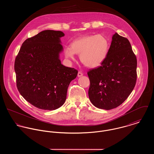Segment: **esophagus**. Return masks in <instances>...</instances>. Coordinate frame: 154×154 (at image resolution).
Segmentation results:
<instances>
[{
    "instance_id": "1",
    "label": "esophagus",
    "mask_w": 154,
    "mask_h": 154,
    "mask_svg": "<svg viewBox=\"0 0 154 154\" xmlns=\"http://www.w3.org/2000/svg\"><path fill=\"white\" fill-rule=\"evenodd\" d=\"M82 75H83V73L81 72H78V77H81Z\"/></svg>"
}]
</instances>
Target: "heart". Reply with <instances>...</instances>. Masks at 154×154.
<instances>
[{
	"mask_svg": "<svg viewBox=\"0 0 154 154\" xmlns=\"http://www.w3.org/2000/svg\"><path fill=\"white\" fill-rule=\"evenodd\" d=\"M109 49L108 40L103 35L84 36L74 40L64 53L67 59L73 60L75 53L80 54L82 63L91 68L100 66L105 60Z\"/></svg>",
	"mask_w": 154,
	"mask_h": 154,
	"instance_id": "1",
	"label": "heart"
}]
</instances>
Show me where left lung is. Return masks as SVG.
Returning a JSON list of instances; mask_svg holds the SVG:
<instances>
[{
	"label": "left lung",
	"mask_w": 154,
	"mask_h": 154,
	"mask_svg": "<svg viewBox=\"0 0 154 154\" xmlns=\"http://www.w3.org/2000/svg\"><path fill=\"white\" fill-rule=\"evenodd\" d=\"M136 68V57L129 41L116 33L104 62L87 72L88 95L92 104L107 110L121 105L134 88Z\"/></svg>",
	"instance_id": "8db88e82"
}]
</instances>
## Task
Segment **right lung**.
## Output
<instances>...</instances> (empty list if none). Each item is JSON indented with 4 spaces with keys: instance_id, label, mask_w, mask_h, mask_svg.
I'll return each mask as SVG.
<instances>
[{
    "instance_id": "obj_1",
    "label": "right lung",
    "mask_w": 154,
    "mask_h": 154,
    "mask_svg": "<svg viewBox=\"0 0 154 154\" xmlns=\"http://www.w3.org/2000/svg\"><path fill=\"white\" fill-rule=\"evenodd\" d=\"M60 31L45 30L27 38L15 60L17 87L26 101L44 110H56L65 102L70 82L78 70L61 64Z\"/></svg>"
}]
</instances>
